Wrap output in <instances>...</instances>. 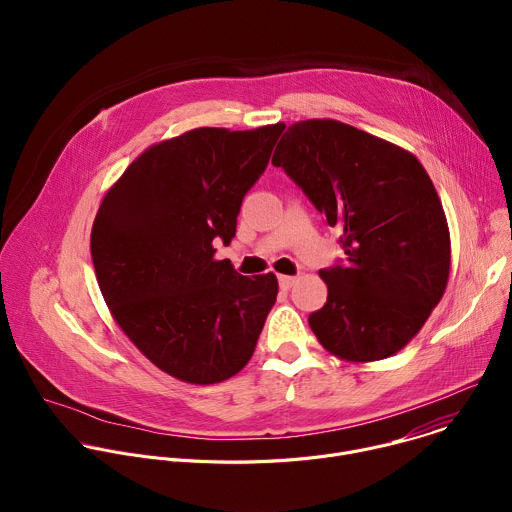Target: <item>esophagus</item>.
Segmentation results:
<instances>
[{"label": "esophagus", "mask_w": 512, "mask_h": 512, "mask_svg": "<svg viewBox=\"0 0 512 512\" xmlns=\"http://www.w3.org/2000/svg\"><path fill=\"white\" fill-rule=\"evenodd\" d=\"M277 279H279V287H281V289H289L291 285H294V283L298 281L296 277H291V275H279Z\"/></svg>", "instance_id": "34e87169"}]
</instances>
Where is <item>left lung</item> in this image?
Here are the masks:
<instances>
[{
	"label": "left lung",
	"instance_id": "obj_1",
	"mask_svg": "<svg viewBox=\"0 0 512 512\" xmlns=\"http://www.w3.org/2000/svg\"><path fill=\"white\" fill-rule=\"evenodd\" d=\"M271 164L342 233L346 265L320 271L328 302L310 314L312 332L342 360L393 356L450 277V229L425 168L399 145L334 119L289 125Z\"/></svg>",
	"mask_w": 512,
	"mask_h": 512
}]
</instances>
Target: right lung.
<instances>
[{
	"mask_svg": "<svg viewBox=\"0 0 512 512\" xmlns=\"http://www.w3.org/2000/svg\"><path fill=\"white\" fill-rule=\"evenodd\" d=\"M283 123L198 127L150 145L107 190L91 231L101 294L119 328L174 379L214 385L255 352L277 298L273 273L243 277L214 259Z\"/></svg>",
	"mask_w": 512,
	"mask_h": 512,
	"instance_id": "obj_1",
	"label": "right lung"
}]
</instances>
